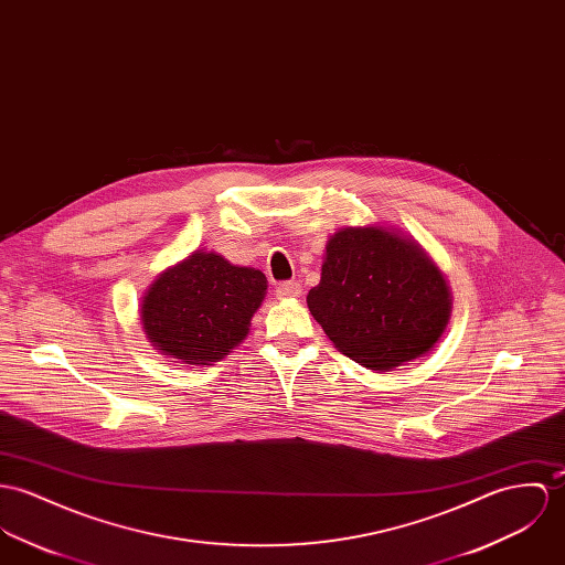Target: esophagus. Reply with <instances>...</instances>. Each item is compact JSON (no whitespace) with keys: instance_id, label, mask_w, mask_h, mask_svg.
Returning a JSON list of instances; mask_svg holds the SVG:
<instances>
[{"instance_id":"esophagus-1","label":"esophagus","mask_w":565,"mask_h":565,"mask_svg":"<svg viewBox=\"0 0 565 565\" xmlns=\"http://www.w3.org/2000/svg\"><path fill=\"white\" fill-rule=\"evenodd\" d=\"M302 294V287L298 285V282H294V280H287V282H280L278 287H276V296L280 298V300H289V298H298Z\"/></svg>"}]
</instances>
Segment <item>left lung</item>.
I'll use <instances>...</instances> for the list:
<instances>
[{
	"label": "left lung",
	"mask_w": 565,
	"mask_h": 565,
	"mask_svg": "<svg viewBox=\"0 0 565 565\" xmlns=\"http://www.w3.org/2000/svg\"><path fill=\"white\" fill-rule=\"evenodd\" d=\"M310 315L352 360L386 371L418 359L449 321V287L418 246L377 226L343 228L326 246Z\"/></svg>",
	"instance_id": "1"
}]
</instances>
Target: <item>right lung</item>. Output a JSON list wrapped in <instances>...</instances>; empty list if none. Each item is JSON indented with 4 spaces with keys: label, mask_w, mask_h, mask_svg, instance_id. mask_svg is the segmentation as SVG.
Masks as SVG:
<instances>
[{
    "label": "right lung",
    "mask_w": 565,
    "mask_h": 565,
    "mask_svg": "<svg viewBox=\"0 0 565 565\" xmlns=\"http://www.w3.org/2000/svg\"><path fill=\"white\" fill-rule=\"evenodd\" d=\"M265 289L258 269L194 253L154 280L142 302V323L166 356L188 364L217 362L248 334Z\"/></svg>",
    "instance_id": "obj_1"
}]
</instances>
